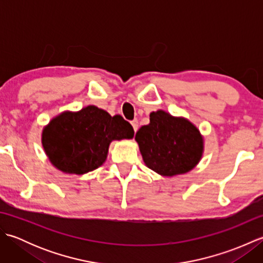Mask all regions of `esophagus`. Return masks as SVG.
Listing matches in <instances>:
<instances>
[{
  "mask_svg": "<svg viewBox=\"0 0 263 263\" xmlns=\"http://www.w3.org/2000/svg\"><path fill=\"white\" fill-rule=\"evenodd\" d=\"M131 124L133 126V130H135V132L138 131V127H139V123H138V120H133L131 121Z\"/></svg>",
  "mask_w": 263,
  "mask_h": 263,
  "instance_id": "esophagus-1",
  "label": "esophagus"
}]
</instances>
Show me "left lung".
<instances>
[{
    "instance_id": "left-lung-1",
    "label": "left lung",
    "mask_w": 263,
    "mask_h": 263,
    "mask_svg": "<svg viewBox=\"0 0 263 263\" xmlns=\"http://www.w3.org/2000/svg\"><path fill=\"white\" fill-rule=\"evenodd\" d=\"M136 140L144 164L163 176L185 174L203 153V138L197 126L161 109L150 113V123L139 128Z\"/></svg>"
}]
</instances>
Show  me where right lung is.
Here are the masks:
<instances>
[{
    "label": "right lung",
    "mask_w": 263,
    "mask_h": 263,
    "mask_svg": "<svg viewBox=\"0 0 263 263\" xmlns=\"http://www.w3.org/2000/svg\"><path fill=\"white\" fill-rule=\"evenodd\" d=\"M133 127L121 115L110 116L96 106L63 111L44 127L42 143L49 161L69 174H86L107 158L113 140L132 139Z\"/></svg>",
    "instance_id": "right-lung-1"
}]
</instances>
